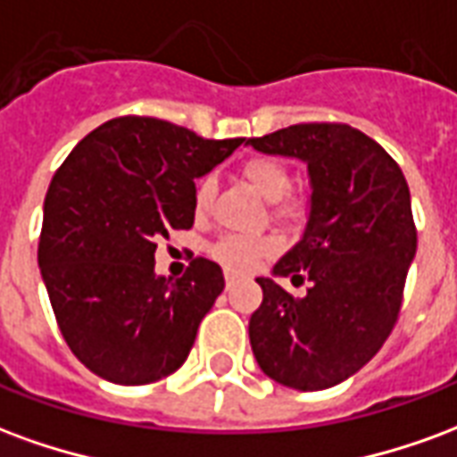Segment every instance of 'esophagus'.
I'll return each mask as SVG.
<instances>
[{"instance_id": "obj_1", "label": "esophagus", "mask_w": 457, "mask_h": 457, "mask_svg": "<svg viewBox=\"0 0 457 457\" xmlns=\"http://www.w3.org/2000/svg\"><path fill=\"white\" fill-rule=\"evenodd\" d=\"M235 281H237V277H235V274H228V277H225V287H232V284H235Z\"/></svg>"}]
</instances>
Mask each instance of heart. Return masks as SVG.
I'll use <instances>...</instances> for the list:
<instances>
[{
  "label": "heart",
  "mask_w": 457,
  "mask_h": 457,
  "mask_svg": "<svg viewBox=\"0 0 457 457\" xmlns=\"http://www.w3.org/2000/svg\"><path fill=\"white\" fill-rule=\"evenodd\" d=\"M239 176L245 179V183L257 193L259 198L277 205L274 215H278V218H294V215L301 212V205L294 203V200L281 203L284 195L291 190V173L281 161L269 159V156L249 159L247 163H242ZM212 195H215V180L210 176H203L193 188V205H195L198 215H203L210 208ZM210 252L229 271H247V269L257 267L262 259L274 252V239L228 235V237L218 239Z\"/></svg>",
  "instance_id": "1"
}]
</instances>
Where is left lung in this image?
I'll return each instance as SVG.
<instances>
[{"instance_id": "left-lung-1", "label": "left lung", "mask_w": 457, "mask_h": 457, "mask_svg": "<svg viewBox=\"0 0 457 457\" xmlns=\"http://www.w3.org/2000/svg\"><path fill=\"white\" fill-rule=\"evenodd\" d=\"M247 146L303 161L311 183L303 235L271 277L257 278L264 298L249 318L252 353L284 386H336L379 353L399 316L416 257L409 186L396 161L347 124H294ZM278 276L308 278L307 296L287 295Z\"/></svg>"}]
</instances>
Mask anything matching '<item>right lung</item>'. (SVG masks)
Segmentation results:
<instances>
[{"label": "right lung", "mask_w": 457, "mask_h": 457, "mask_svg": "<svg viewBox=\"0 0 457 457\" xmlns=\"http://www.w3.org/2000/svg\"><path fill=\"white\" fill-rule=\"evenodd\" d=\"M239 144L154 117H117L55 170L38 269L65 343L90 372L139 386L186 362L225 277L200 257L170 281L156 274L154 252L170 229L193 228L195 179Z\"/></svg>", "instance_id": "right-lung-1"}]
</instances>
